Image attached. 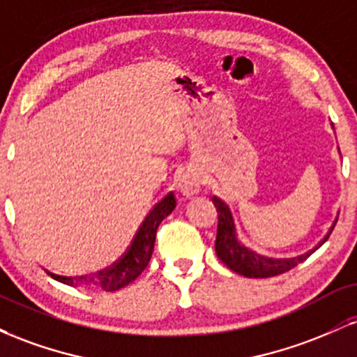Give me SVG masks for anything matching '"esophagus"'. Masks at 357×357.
<instances>
[{
  "label": "esophagus",
  "instance_id": "34e87169",
  "mask_svg": "<svg viewBox=\"0 0 357 357\" xmlns=\"http://www.w3.org/2000/svg\"><path fill=\"white\" fill-rule=\"evenodd\" d=\"M202 190V178L195 173H188L183 176V179L179 181V191L183 192V196L190 198V196L196 195Z\"/></svg>",
  "mask_w": 357,
  "mask_h": 357
}]
</instances>
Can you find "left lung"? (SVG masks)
<instances>
[{
    "label": "left lung",
    "mask_w": 357,
    "mask_h": 357,
    "mask_svg": "<svg viewBox=\"0 0 357 357\" xmlns=\"http://www.w3.org/2000/svg\"><path fill=\"white\" fill-rule=\"evenodd\" d=\"M213 204H215L216 211H218V230H216V241H215V250L216 255L228 268H231L233 272L240 273V275L248 277V278H268L280 275V273L289 272L294 267H297L298 264L307 260V257H310V253H314L321 245L329 238L331 231L334 230L335 223L331 228V231L324 236V240L317 245L314 250L304 253V255L296 257V258H284V260H277V258H267L261 257L258 253L248 250L245 245L240 243V240L236 238V230L235 223H233V216L230 208L227 206L220 198H211ZM337 221V220H335Z\"/></svg>",
    "instance_id": "left-lung-1"
}]
</instances>
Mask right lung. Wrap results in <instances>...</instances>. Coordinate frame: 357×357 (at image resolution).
I'll return each instance as SVG.
<instances>
[{
  "label": "right lung",
  "mask_w": 357,
  "mask_h": 357,
  "mask_svg": "<svg viewBox=\"0 0 357 357\" xmlns=\"http://www.w3.org/2000/svg\"><path fill=\"white\" fill-rule=\"evenodd\" d=\"M176 208V199L173 192L165 196L153 210L149 211V215L146 216V220L142 221V225L139 227V230L134 236L132 243L127 248V252L119 258L117 261H114L112 265L107 268L100 270V272L92 273V275H82V277H61L55 275V273L48 272V275L55 280L61 282L65 285L70 287H82V289H93V290H104V292H116V290L122 289V287L129 285L130 282H134L136 278L144 272V268L149 264L151 257H153L154 250V241H155V231L158 227L161 225V221L166 218L167 215H171Z\"/></svg>",
  "instance_id": "right-lung-1"
}]
</instances>
